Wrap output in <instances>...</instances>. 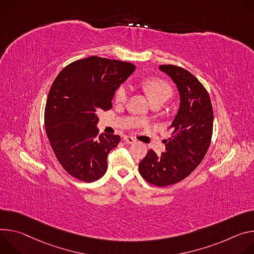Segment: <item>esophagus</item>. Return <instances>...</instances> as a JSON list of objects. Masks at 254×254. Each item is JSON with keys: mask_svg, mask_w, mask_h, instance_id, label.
Instances as JSON below:
<instances>
[{"mask_svg": "<svg viewBox=\"0 0 254 254\" xmlns=\"http://www.w3.org/2000/svg\"><path fill=\"white\" fill-rule=\"evenodd\" d=\"M123 140H124V141H125L126 143H128V144H133V143L135 142V139L132 138V137H130V136H124Z\"/></svg>", "mask_w": 254, "mask_h": 254, "instance_id": "1", "label": "esophagus"}]
</instances>
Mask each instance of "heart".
<instances>
[{
	"label": "heart",
	"instance_id": "1",
	"mask_svg": "<svg viewBox=\"0 0 254 254\" xmlns=\"http://www.w3.org/2000/svg\"><path fill=\"white\" fill-rule=\"evenodd\" d=\"M143 89L153 104L164 103L174 95V89L170 83L160 78H148L143 82ZM129 96V88L126 84L121 86L115 95L116 103L123 104Z\"/></svg>",
	"mask_w": 254,
	"mask_h": 254
}]
</instances>
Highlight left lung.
Masks as SVG:
<instances>
[{"instance_id": "left-lung-1", "label": "left lung", "mask_w": 254, "mask_h": 254, "mask_svg": "<svg viewBox=\"0 0 254 254\" xmlns=\"http://www.w3.org/2000/svg\"><path fill=\"white\" fill-rule=\"evenodd\" d=\"M159 69L177 84L181 103L165 140V151L157 155L152 149L139 162V173L149 184L166 187L189 177L205 157L213 134V108L207 90L187 69L162 64Z\"/></svg>"}]
</instances>
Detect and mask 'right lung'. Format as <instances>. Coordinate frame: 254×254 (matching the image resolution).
<instances>
[{
  "mask_svg": "<svg viewBox=\"0 0 254 254\" xmlns=\"http://www.w3.org/2000/svg\"><path fill=\"white\" fill-rule=\"evenodd\" d=\"M135 70L130 63L90 56L65 66L50 88L44 113L52 150L73 178L92 183L107 172L120 136L101 134L98 114L112 108L116 90Z\"/></svg>",
  "mask_w": 254,
  "mask_h": 254,
  "instance_id": "obj_1",
  "label": "right lung"
}]
</instances>
